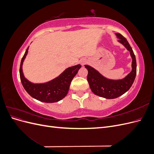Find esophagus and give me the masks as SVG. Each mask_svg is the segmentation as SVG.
I'll return each mask as SVG.
<instances>
[{"label": "esophagus", "instance_id": "obj_1", "mask_svg": "<svg viewBox=\"0 0 154 154\" xmlns=\"http://www.w3.org/2000/svg\"><path fill=\"white\" fill-rule=\"evenodd\" d=\"M84 63H85V62H82V64H83V65Z\"/></svg>", "mask_w": 154, "mask_h": 154}]
</instances>
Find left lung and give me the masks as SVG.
I'll use <instances>...</instances> for the list:
<instances>
[{
	"mask_svg": "<svg viewBox=\"0 0 154 154\" xmlns=\"http://www.w3.org/2000/svg\"><path fill=\"white\" fill-rule=\"evenodd\" d=\"M116 35L119 42L130 51L132 59L131 72L122 79L112 80L103 76L91 66L85 65L88 70L87 81L91 91L94 94L106 99H114L125 94L132 85L136 76V60L131 46L123 35L120 33H116Z\"/></svg>",
	"mask_w": 154,
	"mask_h": 154,
	"instance_id": "1",
	"label": "left lung"
}]
</instances>
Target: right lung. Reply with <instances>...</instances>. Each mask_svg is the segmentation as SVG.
<instances>
[{
    "label": "right lung",
    "instance_id": "obj_1",
    "mask_svg": "<svg viewBox=\"0 0 154 154\" xmlns=\"http://www.w3.org/2000/svg\"><path fill=\"white\" fill-rule=\"evenodd\" d=\"M26 49L21 60L20 77L24 89L33 98L45 103H54L62 100L67 94L73 78L82 67L80 64L67 68L53 80L43 83H33L25 78L22 71V65L28 53Z\"/></svg>",
    "mask_w": 154,
    "mask_h": 154
}]
</instances>
